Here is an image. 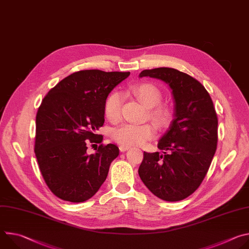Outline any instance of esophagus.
Masks as SVG:
<instances>
[{"label":"esophagus","mask_w":249,"mask_h":249,"mask_svg":"<svg viewBox=\"0 0 249 249\" xmlns=\"http://www.w3.org/2000/svg\"><path fill=\"white\" fill-rule=\"evenodd\" d=\"M129 149H130V147H125V146H120V147H119V150H120L121 153H124V152L128 151Z\"/></svg>","instance_id":"1"}]
</instances>
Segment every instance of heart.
<instances>
[{"label": "heart", "instance_id": "b5f03b06", "mask_svg": "<svg viewBox=\"0 0 249 249\" xmlns=\"http://www.w3.org/2000/svg\"><path fill=\"white\" fill-rule=\"evenodd\" d=\"M131 92L146 107L150 108V116L154 122L160 126H166L171 118L170 110L160 105L161 93L160 89L151 84H139L131 88ZM123 96L117 91L111 92L104 102V113L110 121L116 122L121 117ZM157 130L152 124H130L126 123L112 131V138L121 146L133 147L143 146L155 138Z\"/></svg>", "mask_w": 249, "mask_h": 249}]
</instances>
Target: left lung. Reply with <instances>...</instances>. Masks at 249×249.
<instances>
[{
  "mask_svg": "<svg viewBox=\"0 0 249 249\" xmlns=\"http://www.w3.org/2000/svg\"><path fill=\"white\" fill-rule=\"evenodd\" d=\"M165 83L174 99V118L158 144L162 154L146 153L139 175L147 188L168 202L187 198L202 183L218 144V117L206 89L172 68L142 71Z\"/></svg>",
  "mask_w": 249,
  "mask_h": 249,
  "instance_id": "1",
  "label": "left lung"
}]
</instances>
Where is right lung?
<instances>
[{
  "instance_id": "right-lung-1",
  "label": "right lung",
  "mask_w": 249,
  "mask_h": 249,
  "mask_svg": "<svg viewBox=\"0 0 249 249\" xmlns=\"http://www.w3.org/2000/svg\"><path fill=\"white\" fill-rule=\"evenodd\" d=\"M130 72L85 70L58 83L36 114L34 152L43 178L58 198L81 203L91 198L119 155L114 144L87 154V144L101 143L96 131L104 123V102Z\"/></svg>"
}]
</instances>
